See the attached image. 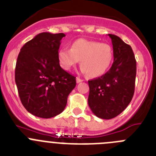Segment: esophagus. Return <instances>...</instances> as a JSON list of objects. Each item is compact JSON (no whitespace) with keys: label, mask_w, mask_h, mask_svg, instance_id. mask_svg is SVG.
Listing matches in <instances>:
<instances>
[{"label":"esophagus","mask_w":156,"mask_h":156,"mask_svg":"<svg viewBox=\"0 0 156 156\" xmlns=\"http://www.w3.org/2000/svg\"><path fill=\"white\" fill-rule=\"evenodd\" d=\"M76 83H80V82H82L83 81V80L82 79H80V78H79V77H76Z\"/></svg>","instance_id":"1"}]
</instances>
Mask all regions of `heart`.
I'll use <instances>...</instances> for the list:
<instances>
[{"label": "heart", "mask_w": 156, "mask_h": 156, "mask_svg": "<svg viewBox=\"0 0 156 156\" xmlns=\"http://www.w3.org/2000/svg\"><path fill=\"white\" fill-rule=\"evenodd\" d=\"M58 58L60 66L66 70H69L81 60V72L96 78L108 69L113 59V50L106 43L80 38L72 44L71 49H60Z\"/></svg>", "instance_id": "heart-1"}]
</instances>
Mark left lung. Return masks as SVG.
<instances>
[{
	"mask_svg": "<svg viewBox=\"0 0 156 156\" xmlns=\"http://www.w3.org/2000/svg\"><path fill=\"white\" fill-rule=\"evenodd\" d=\"M113 48L114 62L105 74L88 81V105L98 118L110 119L122 112L134 93L137 64L131 47L121 38L108 34Z\"/></svg>",
	"mask_w": 156,
	"mask_h": 156,
	"instance_id": "obj_1",
	"label": "left lung"
}]
</instances>
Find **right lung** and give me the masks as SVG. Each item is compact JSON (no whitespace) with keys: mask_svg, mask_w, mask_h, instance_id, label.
<instances>
[{"mask_svg":"<svg viewBox=\"0 0 156 156\" xmlns=\"http://www.w3.org/2000/svg\"><path fill=\"white\" fill-rule=\"evenodd\" d=\"M64 34L41 33L23 45L16 66L22 104L32 115L48 119L65 109L76 77L59 65L58 49Z\"/></svg>","mask_w":156,"mask_h":156,"instance_id":"1","label":"right lung"}]
</instances>
